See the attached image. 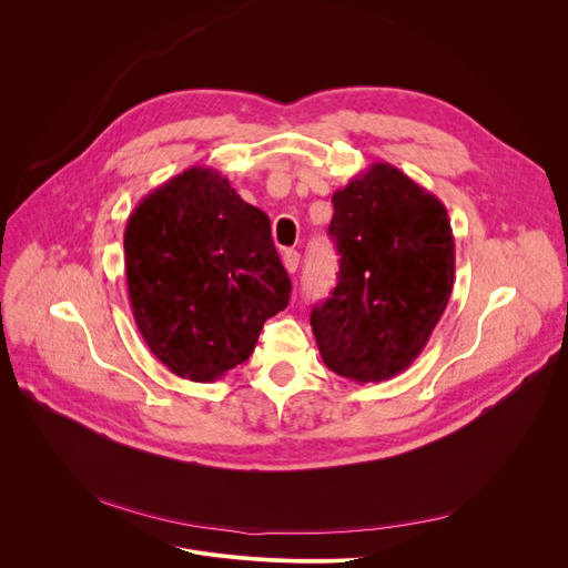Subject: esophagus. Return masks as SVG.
Returning a JSON list of instances; mask_svg holds the SVG:
<instances>
[{"instance_id":"34e87169","label":"esophagus","mask_w":568,"mask_h":568,"mask_svg":"<svg viewBox=\"0 0 568 568\" xmlns=\"http://www.w3.org/2000/svg\"><path fill=\"white\" fill-rule=\"evenodd\" d=\"M298 251H294V248H285L283 251V265H285V270L290 272V274H294L296 270H298Z\"/></svg>"}]
</instances>
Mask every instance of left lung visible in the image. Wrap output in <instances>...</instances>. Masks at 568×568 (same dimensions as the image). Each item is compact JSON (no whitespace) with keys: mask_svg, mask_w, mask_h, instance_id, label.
Wrapping results in <instances>:
<instances>
[{"mask_svg":"<svg viewBox=\"0 0 568 568\" xmlns=\"http://www.w3.org/2000/svg\"><path fill=\"white\" fill-rule=\"evenodd\" d=\"M328 233L337 285L313 307L324 365L355 383L405 372L446 311L455 237L446 205L389 163H374L333 194Z\"/></svg>","mask_w":568,"mask_h":568,"instance_id":"8db88e82","label":"left lung"}]
</instances>
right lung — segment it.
I'll list each match as a JSON object with an SVG mask.
<instances>
[{
    "label": "right lung",
    "instance_id": "obj_1",
    "mask_svg": "<svg viewBox=\"0 0 568 568\" xmlns=\"http://www.w3.org/2000/svg\"><path fill=\"white\" fill-rule=\"evenodd\" d=\"M124 270L142 339L194 383L242 365L292 290L270 217L211 168L140 199L126 220Z\"/></svg>",
    "mask_w": 568,
    "mask_h": 568
}]
</instances>
